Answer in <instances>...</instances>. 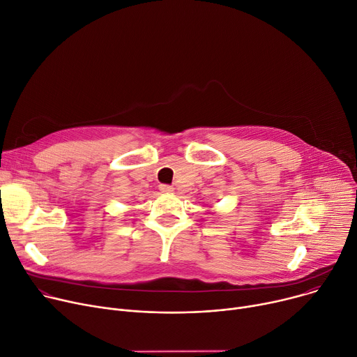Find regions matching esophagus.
I'll return each instance as SVG.
<instances>
[{"label": "esophagus", "mask_w": 357, "mask_h": 357, "mask_svg": "<svg viewBox=\"0 0 357 357\" xmlns=\"http://www.w3.org/2000/svg\"><path fill=\"white\" fill-rule=\"evenodd\" d=\"M159 189H160V192H163V194H172L175 191L174 186H171V185H160Z\"/></svg>", "instance_id": "esophagus-1"}]
</instances>
